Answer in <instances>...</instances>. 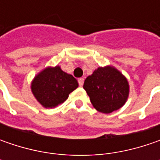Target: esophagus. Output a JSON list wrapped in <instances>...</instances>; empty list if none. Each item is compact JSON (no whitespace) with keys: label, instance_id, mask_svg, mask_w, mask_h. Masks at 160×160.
Instances as JSON below:
<instances>
[{"label":"esophagus","instance_id":"1","mask_svg":"<svg viewBox=\"0 0 160 160\" xmlns=\"http://www.w3.org/2000/svg\"><path fill=\"white\" fill-rule=\"evenodd\" d=\"M83 82H84V79H83V78H79V79H78V83H79L80 86H83Z\"/></svg>","mask_w":160,"mask_h":160}]
</instances>
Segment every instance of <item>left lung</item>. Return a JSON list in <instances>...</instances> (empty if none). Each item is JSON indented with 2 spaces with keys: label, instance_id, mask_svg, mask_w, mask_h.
<instances>
[{
  "label": "left lung",
  "instance_id": "8db88e82",
  "mask_svg": "<svg viewBox=\"0 0 160 160\" xmlns=\"http://www.w3.org/2000/svg\"><path fill=\"white\" fill-rule=\"evenodd\" d=\"M83 89L99 112L108 114L123 107L129 95V83L124 75L111 66L98 68L87 77Z\"/></svg>",
  "mask_w": 160,
  "mask_h": 160
}]
</instances>
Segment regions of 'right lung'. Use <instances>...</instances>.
<instances>
[{"label": "right lung", "mask_w": 160, "mask_h": 160, "mask_svg": "<svg viewBox=\"0 0 160 160\" xmlns=\"http://www.w3.org/2000/svg\"><path fill=\"white\" fill-rule=\"evenodd\" d=\"M78 87L77 80L56 66L48 67L34 77L31 84L32 92L42 106L53 108L68 98Z\"/></svg>", "instance_id": "obj_1"}]
</instances>
